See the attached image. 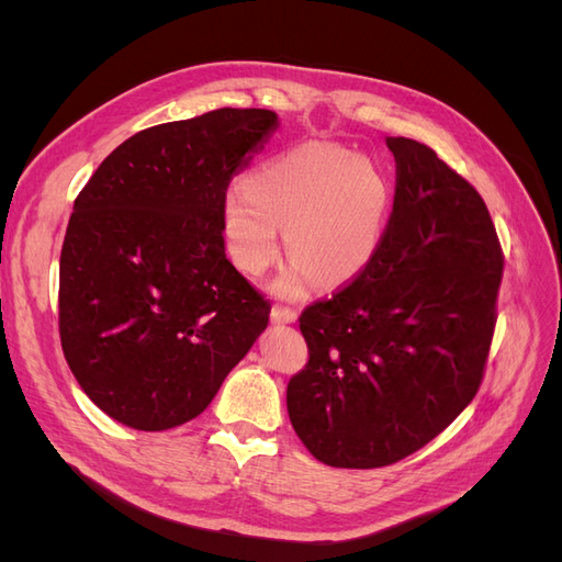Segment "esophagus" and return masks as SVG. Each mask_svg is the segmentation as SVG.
<instances>
[{
  "label": "esophagus",
  "instance_id": "34e87169",
  "mask_svg": "<svg viewBox=\"0 0 562 562\" xmlns=\"http://www.w3.org/2000/svg\"><path fill=\"white\" fill-rule=\"evenodd\" d=\"M297 318V312L291 307H283V304H274L271 307V321L274 323H293Z\"/></svg>",
  "mask_w": 562,
  "mask_h": 562
}]
</instances>
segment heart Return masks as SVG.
<instances>
[{
	"mask_svg": "<svg viewBox=\"0 0 562 562\" xmlns=\"http://www.w3.org/2000/svg\"><path fill=\"white\" fill-rule=\"evenodd\" d=\"M389 182L380 168L353 151L310 143L271 159L248 182L227 190L223 227L236 267L248 274L279 258V227L295 260L279 281L281 293L339 285L368 265L382 239Z\"/></svg>",
	"mask_w": 562,
	"mask_h": 562,
	"instance_id": "heart-1",
	"label": "heart"
}]
</instances>
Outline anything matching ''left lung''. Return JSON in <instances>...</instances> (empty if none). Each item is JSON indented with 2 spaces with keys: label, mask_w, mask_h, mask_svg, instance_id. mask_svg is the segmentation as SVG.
<instances>
[{
  "label": "left lung",
  "mask_w": 562,
  "mask_h": 562,
  "mask_svg": "<svg viewBox=\"0 0 562 562\" xmlns=\"http://www.w3.org/2000/svg\"><path fill=\"white\" fill-rule=\"evenodd\" d=\"M396 196L378 250L304 307L310 359L285 391L318 462L396 464L479 394L497 326L504 252L475 187L411 138H386Z\"/></svg>",
  "instance_id": "left-lung-1"
}]
</instances>
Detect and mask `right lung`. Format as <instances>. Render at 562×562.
Masks as SVG:
<instances>
[{"mask_svg":"<svg viewBox=\"0 0 562 562\" xmlns=\"http://www.w3.org/2000/svg\"><path fill=\"white\" fill-rule=\"evenodd\" d=\"M279 126L220 108L131 135L75 199L60 250L65 361L112 419L166 431L206 411L271 304L225 255L223 201Z\"/></svg>","mask_w":562,"mask_h":562,"instance_id":"1","label":"right lung"}]
</instances>
